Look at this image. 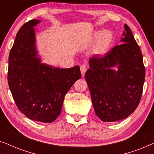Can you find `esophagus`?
Instances as JSON below:
<instances>
[{
  "label": "esophagus",
  "instance_id": "1",
  "mask_svg": "<svg viewBox=\"0 0 154 154\" xmlns=\"http://www.w3.org/2000/svg\"><path fill=\"white\" fill-rule=\"evenodd\" d=\"M80 71H81L82 75V76L85 75V72H86V71H87L86 66H85V65H82L81 67H80Z\"/></svg>",
  "mask_w": 154,
  "mask_h": 154
}]
</instances>
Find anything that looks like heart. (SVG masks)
Instances as JSON below:
<instances>
[{
	"label": "heart",
	"instance_id": "b5f03b06",
	"mask_svg": "<svg viewBox=\"0 0 154 154\" xmlns=\"http://www.w3.org/2000/svg\"><path fill=\"white\" fill-rule=\"evenodd\" d=\"M114 35L111 31L100 30L95 32L91 38V42H97L96 51L98 53H103L112 45Z\"/></svg>",
	"mask_w": 154,
	"mask_h": 154
}]
</instances>
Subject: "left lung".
Masks as SVG:
<instances>
[{
  "label": "left lung",
  "instance_id": "left-lung-1",
  "mask_svg": "<svg viewBox=\"0 0 154 154\" xmlns=\"http://www.w3.org/2000/svg\"><path fill=\"white\" fill-rule=\"evenodd\" d=\"M119 45L104 55L89 58L85 79L95 114L102 122H117L128 117L139 105L145 80L142 52L129 27ZM118 65L117 71L111 67Z\"/></svg>",
  "mask_w": 154,
  "mask_h": 154
}]
</instances>
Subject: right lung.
Listing matches in <instances>:
<instances>
[{
  "mask_svg": "<svg viewBox=\"0 0 154 154\" xmlns=\"http://www.w3.org/2000/svg\"><path fill=\"white\" fill-rule=\"evenodd\" d=\"M31 20L20 28L9 54L8 82L17 107L28 119L54 122L61 113L65 94L81 78L78 65L60 69L41 63L37 57Z\"/></svg>",
  "mask_w": 154,
  "mask_h": 154,
  "instance_id": "1",
  "label": "right lung"
}]
</instances>
